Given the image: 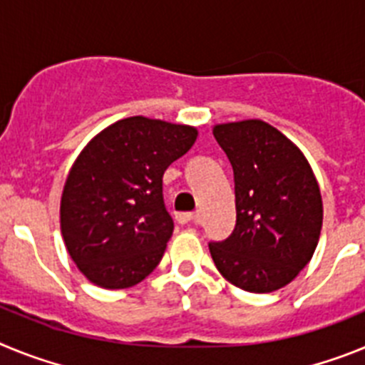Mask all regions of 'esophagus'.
Wrapping results in <instances>:
<instances>
[{
    "label": "esophagus",
    "instance_id": "esophagus-1",
    "mask_svg": "<svg viewBox=\"0 0 365 365\" xmlns=\"http://www.w3.org/2000/svg\"><path fill=\"white\" fill-rule=\"evenodd\" d=\"M175 217H177V221L180 222V225H188V222H195L197 215L190 214V212H185V214H177Z\"/></svg>",
    "mask_w": 365,
    "mask_h": 365
}]
</instances>
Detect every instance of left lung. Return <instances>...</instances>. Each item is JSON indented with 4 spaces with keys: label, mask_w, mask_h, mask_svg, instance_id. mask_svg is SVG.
Masks as SVG:
<instances>
[{
    "label": "left lung",
    "mask_w": 365,
    "mask_h": 365,
    "mask_svg": "<svg viewBox=\"0 0 365 365\" xmlns=\"http://www.w3.org/2000/svg\"><path fill=\"white\" fill-rule=\"evenodd\" d=\"M234 170L235 228L210 243L221 276L247 292L278 291L311 261L324 205L311 164L298 146L257 118L214 125Z\"/></svg>",
    "instance_id": "obj_1"
}]
</instances>
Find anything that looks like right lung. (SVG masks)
I'll return each mask as SVG.
<instances>
[{
	"label": "right lung",
	"mask_w": 365,
	"mask_h": 365,
	"mask_svg": "<svg viewBox=\"0 0 365 365\" xmlns=\"http://www.w3.org/2000/svg\"><path fill=\"white\" fill-rule=\"evenodd\" d=\"M195 138L193 125L130 117L80 151L63 185L60 228L71 259L89 282L128 289L159 265L173 232L163 175Z\"/></svg>",
	"instance_id": "1"
}]
</instances>
